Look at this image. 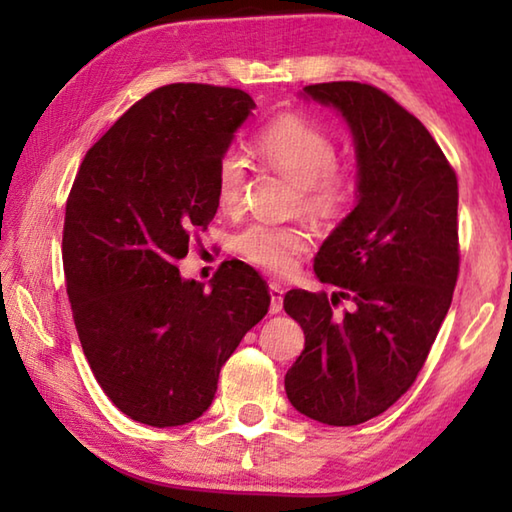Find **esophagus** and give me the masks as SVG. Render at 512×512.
Masks as SVG:
<instances>
[{"mask_svg":"<svg viewBox=\"0 0 512 512\" xmlns=\"http://www.w3.org/2000/svg\"><path fill=\"white\" fill-rule=\"evenodd\" d=\"M268 293H271V314H280L282 311V300H284V289L280 282H271L268 287Z\"/></svg>","mask_w":512,"mask_h":512,"instance_id":"34e87169","label":"esophagus"}]
</instances>
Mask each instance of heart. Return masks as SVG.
<instances>
[{
    "mask_svg": "<svg viewBox=\"0 0 512 512\" xmlns=\"http://www.w3.org/2000/svg\"><path fill=\"white\" fill-rule=\"evenodd\" d=\"M257 151L273 169L300 185L302 210L318 221H332L348 210L357 185L350 169L336 164L339 146L334 135L302 115H282L262 128ZM246 164L228 151L216 164V198L223 210L241 203ZM246 262L271 273H289L309 250V232L300 225L250 223L232 241Z\"/></svg>",
    "mask_w": 512,
    "mask_h": 512,
    "instance_id": "heart-1",
    "label": "heart"
}]
</instances>
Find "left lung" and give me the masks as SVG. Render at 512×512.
I'll return each instance as SVG.
<instances>
[{
    "mask_svg": "<svg viewBox=\"0 0 512 512\" xmlns=\"http://www.w3.org/2000/svg\"><path fill=\"white\" fill-rule=\"evenodd\" d=\"M339 110L357 153V205L314 259L327 293L291 289L284 311L305 350L284 377L293 409L332 427L384 413L409 391L452 305L458 277V183L409 110L372 85H307ZM351 300L336 315L333 307Z\"/></svg>",
    "mask_w": 512,
    "mask_h": 512,
    "instance_id": "obj_1",
    "label": "left lung"
}]
</instances>
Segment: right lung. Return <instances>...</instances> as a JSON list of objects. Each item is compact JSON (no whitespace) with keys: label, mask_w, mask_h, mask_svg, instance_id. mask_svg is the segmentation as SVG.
I'll list each match as a JSON object with an SVG mask.
<instances>
[{"label":"right lung","mask_w":512,"mask_h":512,"mask_svg":"<svg viewBox=\"0 0 512 512\" xmlns=\"http://www.w3.org/2000/svg\"><path fill=\"white\" fill-rule=\"evenodd\" d=\"M253 110L237 88L153 90L85 153L67 198L63 268L85 359L112 404L149 427L201 418L271 305L239 259L210 291L176 266L214 219L216 164Z\"/></svg>","instance_id":"1"}]
</instances>
